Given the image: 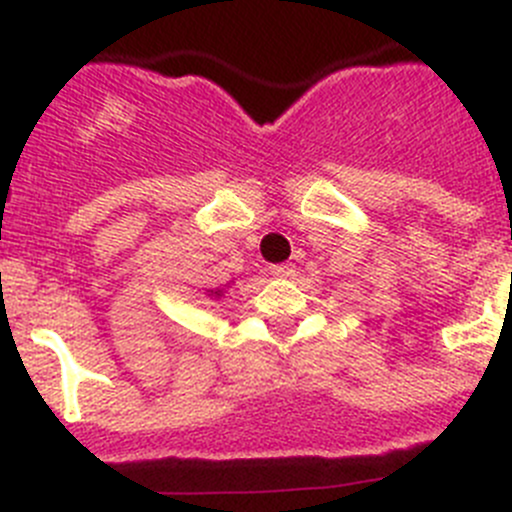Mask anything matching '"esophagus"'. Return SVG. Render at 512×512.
<instances>
[{
    "label": "esophagus",
    "mask_w": 512,
    "mask_h": 512,
    "mask_svg": "<svg viewBox=\"0 0 512 512\" xmlns=\"http://www.w3.org/2000/svg\"><path fill=\"white\" fill-rule=\"evenodd\" d=\"M270 272L272 277H277V280H289V277L294 275V265L292 262H285V265H275Z\"/></svg>",
    "instance_id": "1"
}]
</instances>
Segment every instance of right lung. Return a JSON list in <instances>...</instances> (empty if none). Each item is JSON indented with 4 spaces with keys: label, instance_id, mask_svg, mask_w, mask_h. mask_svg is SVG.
<instances>
[{
    "label": "right lung",
    "instance_id": "add662e5",
    "mask_svg": "<svg viewBox=\"0 0 512 512\" xmlns=\"http://www.w3.org/2000/svg\"><path fill=\"white\" fill-rule=\"evenodd\" d=\"M230 287V285H223V287H215V289H205V294H208V297H215V299H220V297H225V289Z\"/></svg>",
    "mask_w": 512,
    "mask_h": 512
}]
</instances>
